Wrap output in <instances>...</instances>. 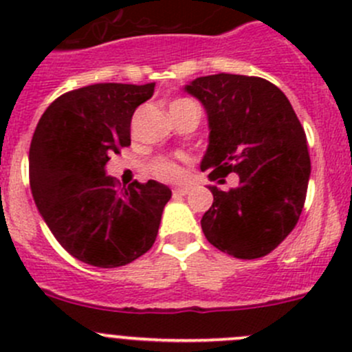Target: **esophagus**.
Instances as JSON below:
<instances>
[{"mask_svg":"<svg viewBox=\"0 0 352 352\" xmlns=\"http://www.w3.org/2000/svg\"><path fill=\"white\" fill-rule=\"evenodd\" d=\"M173 194H175V196H186V194H189V187H175V189H173Z\"/></svg>","mask_w":352,"mask_h":352,"instance_id":"obj_1","label":"esophagus"}]
</instances>
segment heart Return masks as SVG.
Returning a JSON list of instances; mask_svg holds the SVG:
<instances>
[{"label":"heart","mask_w":352,"mask_h":352,"mask_svg":"<svg viewBox=\"0 0 352 352\" xmlns=\"http://www.w3.org/2000/svg\"><path fill=\"white\" fill-rule=\"evenodd\" d=\"M151 170H153V173L158 177V179H163V180H177L180 177L179 166L166 158L156 160L153 166H151Z\"/></svg>","instance_id":"1"}]
</instances>
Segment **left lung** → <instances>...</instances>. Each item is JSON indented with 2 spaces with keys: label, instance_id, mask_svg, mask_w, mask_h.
<instances>
[{
  "label": "left lung",
  "instance_id": "left-lung-1",
  "mask_svg": "<svg viewBox=\"0 0 352 352\" xmlns=\"http://www.w3.org/2000/svg\"><path fill=\"white\" fill-rule=\"evenodd\" d=\"M208 113L209 144L201 170L239 186H208L212 206L201 219L211 245L236 258L274 250L300 219L310 179L307 136L286 95L264 78L219 73L184 87Z\"/></svg>",
  "mask_w": 352,
  "mask_h": 352
}]
</instances>
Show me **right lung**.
Listing matches in <instances>:
<instances>
[{
    "label": "right lung",
    "instance_id": "add662e5",
    "mask_svg": "<svg viewBox=\"0 0 352 352\" xmlns=\"http://www.w3.org/2000/svg\"><path fill=\"white\" fill-rule=\"evenodd\" d=\"M155 83H97L67 91L42 113L28 153L35 206L61 247L95 267L126 265L158 235L172 190L156 180L117 189L110 155L131 144L134 110Z\"/></svg>",
    "mask_w": 352,
    "mask_h": 352
}]
</instances>
